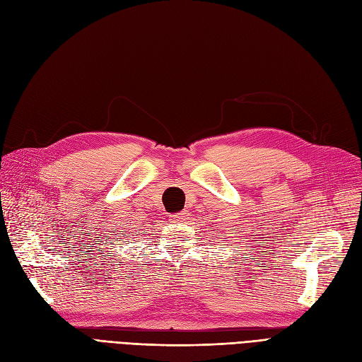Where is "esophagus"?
Segmentation results:
<instances>
[{"instance_id":"1","label":"esophagus","mask_w":362,"mask_h":362,"mask_svg":"<svg viewBox=\"0 0 362 362\" xmlns=\"http://www.w3.org/2000/svg\"><path fill=\"white\" fill-rule=\"evenodd\" d=\"M170 221L173 223H187L189 222V213H185V211L173 213V214H170Z\"/></svg>"}]
</instances>
